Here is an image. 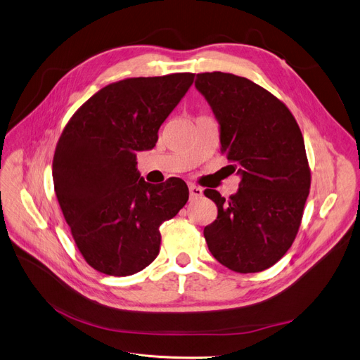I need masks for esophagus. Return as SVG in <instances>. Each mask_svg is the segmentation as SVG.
<instances>
[{"label": "esophagus", "mask_w": 360, "mask_h": 360, "mask_svg": "<svg viewBox=\"0 0 360 360\" xmlns=\"http://www.w3.org/2000/svg\"><path fill=\"white\" fill-rule=\"evenodd\" d=\"M188 188H190V198H197V197L202 195V190L200 188V186L191 184V185H188Z\"/></svg>", "instance_id": "1"}]
</instances>
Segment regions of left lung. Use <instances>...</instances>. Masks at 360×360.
<instances>
[{
    "instance_id": "obj_1",
    "label": "left lung",
    "mask_w": 360,
    "mask_h": 360,
    "mask_svg": "<svg viewBox=\"0 0 360 360\" xmlns=\"http://www.w3.org/2000/svg\"><path fill=\"white\" fill-rule=\"evenodd\" d=\"M195 88L221 124L222 154L241 175L228 200L205 191L217 206L205 228L207 247L233 272L264 271L288 252L302 224L310 190L302 131L283 101L247 77L198 73Z\"/></svg>"
}]
</instances>
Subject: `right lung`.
I'll return each instance as SVG.
<instances>
[{
	"mask_svg": "<svg viewBox=\"0 0 360 360\" xmlns=\"http://www.w3.org/2000/svg\"><path fill=\"white\" fill-rule=\"evenodd\" d=\"M194 73L129 77L100 89L61 132L53 159L58 205L85 262L112 276L147 268L160 252L159 226L188 201L179 178L148 184L136 153L158 143L160 124Z\"/></svg>",
	"mask_w": 360,
	"mask_h": 360,
	"instance_id": "obj_1",
	"label": "right lung"
}]
</instances>
